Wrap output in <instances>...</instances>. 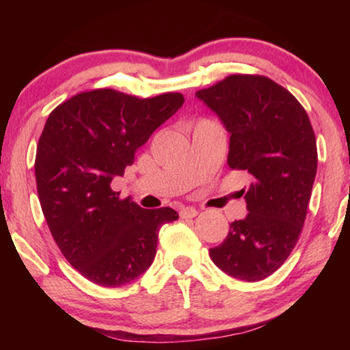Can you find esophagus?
Instances as JSON below:
<instances>
[{"instance_id": "34e87169", "label": "esophagus", "mask_w": 350, "mask_h": 350, "mask_svg": "<svg viewBox=\"0 0 350 350\" xmlns=\"http://www.w3.org/2000/svg\"><path fill=\"white\" fill-rule=\"evenodd\" d=\"M198 210L196 208H193V207H185V208H181L180 210V217L181 218H194V217H198Z\"/></svg>"}]
</instances>
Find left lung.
<instances>
[{"instance_id": "left-lung-1", "label": "left lung", "mask_w": 350, "mask_h": 350, "mask_svg": "<svg viewBox=\"0 0 350 350\" xmlns=\"http://www.w3.org/2000/svg\"><path fill=\"white\" fill-rule=\"evenodd\" d=\"M196 97L231 135L228 165L253 178L243 196L247 217L229 224L210 258L236 279L262 280L290 256L308 213L317 174L309 116L288 90L260 75H231Z\"/></svg>"}]
</instances>
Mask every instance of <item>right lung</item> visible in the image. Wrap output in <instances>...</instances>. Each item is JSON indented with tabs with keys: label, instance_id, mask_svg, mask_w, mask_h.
Segmentation results:
<instances>
[{
	"label": "right lung",
	"instance_id": "1",
	"mask_svg": "<svg viewBox=\"0 0 350 350\" xmlns=\"http://www.w3.org/2000/svg\"><path fill=\"white\" fill-rule=\"evenodd\" d=\"M185 98L169 92L138 98L113 89L76 94L47 118L35 175L42 213L60 252L100 286L126 285L151 266L170 207L142 208L111 189L161 124Z\"/></svg>",
	"mask_w": 350,
	"mask_h": 350
}]
</instances>
